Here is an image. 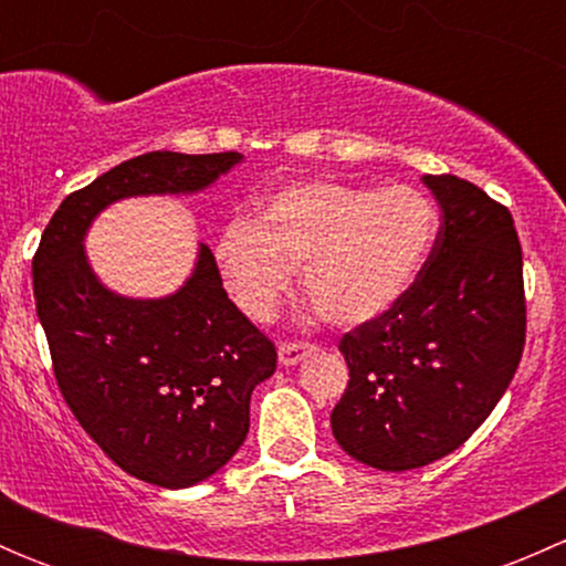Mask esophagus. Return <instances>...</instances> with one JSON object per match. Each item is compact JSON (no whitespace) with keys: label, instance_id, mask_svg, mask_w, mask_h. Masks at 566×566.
Wrapping results in <instances>:
<instances>
[{"label":"esophagus","instance_id":"esophagus-1","mask_svg":"<svg viewBox=\"0 0 566 566\" xmlns=\"http://www.w3.org/2000/svg\"><path fill=\"white\" fill-rule=\"evenodd\" d=\"M315 350L317 347L312 345V342H282V345H279V364H282V367H295V364H301Z\"/></svg>","mask_w":566,"mask_h":566}]
</instances>
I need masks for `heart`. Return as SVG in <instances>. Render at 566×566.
I'll return each mask as SVG.
<instances>
[{"label": "heart", "mask_w": 566, "mask_h": 566, "mask_svg": "<svg viewBox=\"0 0 566 566\" xmlns=\"http://www.w3.org/2000/svg\"><path fill=\"white\" fill-rule=\"evenodd\" d=\"M438 213L405 182L378 188L295 180L268 193L260 216H235L216 238V262L238 310L268 319L304 265L312 310L334 325L386 315L410 290L436 241Z\"/></svg>", "instance_id": "1"}]
</instances>
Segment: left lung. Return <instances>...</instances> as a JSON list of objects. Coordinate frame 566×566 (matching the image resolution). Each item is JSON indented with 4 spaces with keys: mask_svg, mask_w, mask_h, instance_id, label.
Segmentation results:
<instances>
[{
    "mask_svg": "<svg viewBox=\"0 0 566 566\" xmlns=\"http://www.w3.org/2000/svg\"><path fill=\"white\" fill-rule=\"evenodd\" d=\"M421 180L441 205L436 247L386 315L339 342L350 380L331 430L378 471L430 465L462 447L504 397L526 345L512 213L462 177Z\"/></svg>",
    "mask_w": 566,
    "mask_h": 566,
    "instance_id": "obj_1",
    "label": "left lung"
}]
</instances>
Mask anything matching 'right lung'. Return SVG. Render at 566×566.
<instances>
[{
	"label": "right lung",
	"mask_w": 566,
	"mask_h": 566,
	"mask_svg": "<svg viewBox=\"0 0 566 566\" xmlns=\"http://www.w3.org/2000/svg\"><path fill=\"white\" fill-rule=\"evenodd\" d=\"M241 161V153L169 150L123 161L65 197L32 260L62 397L108 458L158 488H191L232 460L276 347L227 298L205 243L172 295L125 298L95 276L84 235L119 199L205 191Z\"/></svg>",
	"instance_id": "add662e5"
}]
</instances>
